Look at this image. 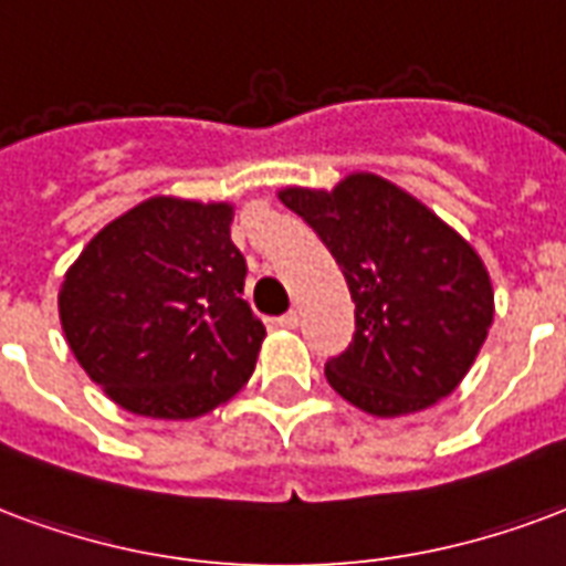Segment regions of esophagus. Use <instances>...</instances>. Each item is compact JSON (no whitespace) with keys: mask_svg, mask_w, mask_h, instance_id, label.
I'll return each instance as SVG.
<instances>
[{"mask_svg":"<svg viewBox=\"0 0 566 566\" xmlns=\"http://www.w3.org/2000/svg\"><path fill=\"white\" fill-rule=\"evenodd\" d=\"M300 321H303V315H300L296 308H291L287 315L279 317V326H284V329H296V326H300Z\"/></svg>","mask_w":566,"mask_h":566,"instance_id":"esophagus-1","label":"esophagus"}]
</instances>
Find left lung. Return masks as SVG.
Here are the masks:
<instances>
[{
    "mask_svg": "<svg viewBox=\"0 0 566 566\" xmlns=\"http://www.w3.org/2000/svg\"><path fill=\"white\" fill-rule=\"evenodd\" d=\"M279 200L315 228L357 305L354 342L326 363L329 387L371 417L426 411L450 396L495 317L474 245L378 174H347L329 191L287 186Z\"/></svg>",
    "mask_w": 566,
    "mask_h": 566,
    "instance_id": "1",
    "label": "left lung"
}]
</instances>
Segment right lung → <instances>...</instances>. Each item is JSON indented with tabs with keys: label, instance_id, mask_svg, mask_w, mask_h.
I'll return each instance as SVG.
<instances>
[{
	"label": "right lung",
	"instance_id": "add662e5",
	"mask_svg": "<svg viewBox=\"0 0 566 566\" xmlns=\"http://www.w3.org/2000/svg\"><path fill=\"white\" fill-rule=\"evenodd\" d=\"M233 203L149 198L71 263L60 321L71 354L119 408L195 420L237 396L266 329L242 300Z\"/></svg>",
	"mask_w": 566,
	"mask_h": 566
}]
</instances>
